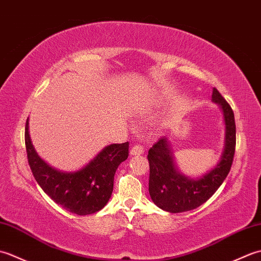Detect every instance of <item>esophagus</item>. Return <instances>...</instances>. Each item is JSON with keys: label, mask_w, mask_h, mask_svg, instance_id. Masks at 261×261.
I'll use <instances>...</instances> for the list:
<instances>
[{"label": "esophagus", "mask_w": 261, "mask_h": 261, "mask_svg": "<svg viewBox=\"0 0 261 261\" xmlns=\"http://www.w3.org/2000/svg\"><path fill=\"white\" fill-rule=\"evenodd\" d=\"M143 151H145V148H143V146H141V145H135L134 147L131 148L130 153L132 154V156H139V154L143 153Z\"/></svg>", "instance_id": "1"}]
</instances>
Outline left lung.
<instances>
[{
    "label": "left lung",
    "mask_w": 261,
    "mask_h": 261,
    "mask_svg": "<svg viewBox=\"0 0 261 261\" xmlns=\"http://www.w3.org/2000/svg\"><path fill=\"white\" fill-rule=\"evenodd\" d=\"M213 101L223 110L225 147L220 163L202 178L191 179L176 170L166 138L149 149V193L153 203L170 213H181L198 207L218 191L231 169L236 152V121L233 110L221 93L213 88Z\"/></svg>",
    "instance_id": "left-lung-1"
}]
</instances>
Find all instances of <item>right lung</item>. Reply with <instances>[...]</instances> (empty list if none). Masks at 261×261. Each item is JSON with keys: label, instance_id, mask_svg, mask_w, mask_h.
Instances as JSON below:
<instances>
[{"label": "right lung", "instance_id": "obj_1", "mask_svg": "<svg viewBox=\"0 0 261 261\" xmlns=\"http://www.w3.org/2000/svg\"><path fill=\"white\" fill-rule=\"evenodd\" d=\"M28 163L37 182L47 195L70 213L88 215L102 210L113 192L115 171L129 156V142L105 147L86 167L76 173H62L48 166L38 156L25 122Z\"/></svg>", "mask_w": 261, "mask_h": 261}]
</instances>
